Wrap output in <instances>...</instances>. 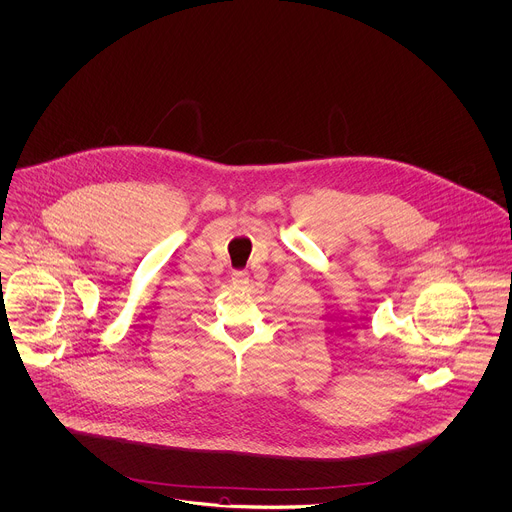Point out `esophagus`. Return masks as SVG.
<instances>
[{
    "label": "esophagus",
    "instance_id": "1",
    "mask_svg": "<svg viewBox=\"0 0 512 512\" xmlns=\"http://www.w3.org/2000/svg\"><path fill=\"white\" fill-rule=\"evenodd\" d=\"M231 285L235 287V289H247L249 287V275L245 273V271H233V275H231Z\"/></svg>",
    "mask_w": 512,
    "mask_h": 512
}]
</instances>
